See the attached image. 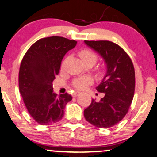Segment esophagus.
I'll list each match as a JSON object with an SVG mask.
<instances>
[{"instance_id":"1","label":"esophagus","mask_w":157,"mask_h":157,"mask_svg":"<svg viewBox=\"0 0 157 157\" xmlns=\"http://www.w3.org/2000/svg\"><path fill=\"white\" fill-rule=\"evenodd\" d=\"M79 94H80V92H78V91H75V92H74V93L72 94V96H73L74 97H75L78 96Z\"/></svg>"}]
</instances>
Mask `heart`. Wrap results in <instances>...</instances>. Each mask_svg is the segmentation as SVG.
Listing matches in <instances>:
<instances>
[{
  "label": "heart",
  "instance_id": "1",
  "mask_svg": "<svg viewBox=\"0 0 157 157\" xmlns=\"http://www.w3.org/2000/svg\"><path fill=\"white\" fill-rule=\"evenodd\" d=\"M80 58L82 59L84 63L88 62V61H93L94 63H96L97 60V55L93 51L89 48H84L79 52ZM92 79L89 77H83L81 78L75 79L72 82L74 87L76 88L77 89L82 90L84 89L86 86L92 83Z\"/></svg>",
  "mask_w": 157,
  "mask_h": 157
}]
</instances>
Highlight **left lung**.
Segmentation results:
<instances>
[{
  "instance_id": "8db88e82",
  "label": "left lung",
  "mask_w": 157,
  "mask_h": 157,
  "mask_svg": "<svg viewBox=\"0 0 157 157\" xmlns=\"http://www.w3.org/2000/svg\"><path fill=\"white\" fill-rule=\"evenodd\" d=\"M105 60L107 72L96 88L105 95L100 101L91 100L84 117L91 125L109 128L120 122L128 111L135 90V71L131 59L123 48L109 40H85Z\"/></svg>"
}]
</instances>
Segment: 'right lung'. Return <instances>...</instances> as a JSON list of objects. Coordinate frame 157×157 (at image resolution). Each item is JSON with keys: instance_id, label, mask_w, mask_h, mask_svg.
Listing matches in <instances>:
<instances>
[{"instance_id": "1", "label": "right lung", "mask_w": 157, "mask_h": 157, "mask_svg": "<svg viewBox=\"0 0 157 157\" xmlns=\"http://www.w3.org/2000/svg\"><path fill=\"white\" fill-rule=\"evenodd\" d=\"M77 41L63 37L41 38L27 50L19 70V91L26 108L36 122L49 125L59 122L72 97L68 93L57 95L53 80L60 71L61 61Z\"/></svg>"}]
</instances>
